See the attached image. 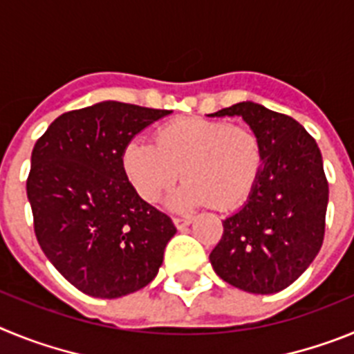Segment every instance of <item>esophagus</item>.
<instances>
[{"label": "esophagus", "mask_w": 354, "mask_h": 354, "mask_svg": "<svg viewBox=\"0 0 354 354\" xmlns=\"http://www.w3.org/2000/svg\"><path fill=\"white\" fill-rule=\"evenodd\" d=\"M174 223H175V227L179 228V230H184V228L186 227H189V225L193 223V218H174Z\"/></svg>", "instance_id": "obj_1"}]
</instances>
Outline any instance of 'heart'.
<instances>
[{
	"instance_id": "heart-1",
	"label": "heart",
	"mask_w": 354,
	"mask_h": 354,
	"mask_svg": "<svg viewBox=\"0 0 354 354\" xmlns=\"http://www.w3.org/2000/svg\"><path fill=\"white\" fill-rule=\"evenodd\" d=\"M261 165V142L252 129L207 118H179L159 127L156 145L136 136L122 150V168L145 202H158L180 174L186 177L171 198L175 209L241 204Z\"/></svg>"
}]
</instances>
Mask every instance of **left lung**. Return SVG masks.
<instances>
[{
    "instance_id": "1",
    "label": "left lung",
    "mask_w": 354,
    "mask_h": 354,
    "mask_svg": "<svg viewBox=\"0 0 354 354\" xmlns=\"http://www.w3.org/2000/svg\"><path fill=\"white\" fill-rule=\"evenodd\" d=\"M209 117H241L257 134L262 165L243 207L223 220L209 255L230 286L274 294L296 282L321 250L328 207L323 156L305 127L257 102H237Z\"/></svg>"
}]
</instances>
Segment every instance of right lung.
<instances>
[{"label": "right lung", "mask_w": 354, "mask_h": 354, "mask_svg": "<svg viewBox=\"0 0 354 354\" xmlns=\"http://www.w3.org/2000/svg\"><path fill=\"white\" fill-rule=\"evenodd\" d=\"M170 113L102 101L60 115L33 147L26 193L37 241L81 292L122 298L161 268L177 228L131 186L122 150Z\"/></svg>", "instance_id": "add662e5"}]
</instances>
